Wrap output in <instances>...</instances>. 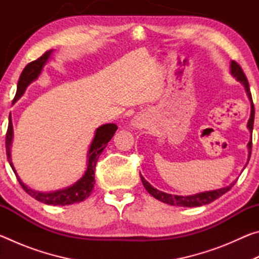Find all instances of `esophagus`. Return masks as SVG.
I'll use <instances>...</instances> for the list:
<instances>
[{"mask_svg":"<svg viewBox=\"0 0 259 259\" xmlns=\"http://www.w3.org/2000/svg\"><path fill=\"white\" fill-rule=\"evenodd\" d=\"M139 123H138V122L137 121H135V123H134V125H138Z\"/></svg>","mask_w":259,"mask_h":259,"instance_id":"obj_1","label":"esophagus"}]
</instances>
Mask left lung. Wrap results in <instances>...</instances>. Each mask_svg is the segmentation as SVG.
<instances>
[{
	"label": "left lung",
	"mask_w": 259,
	"mask_h": 259,
	"mask_svg": "<svg viewBox=\"0 0 259 259\" xmlns=\"http://www.w3.org/2000/svg\"><path fill=\"white\" fill-rule=\"evenodd\" d=\"M231 73L232 75L236 77V80L240 81L245 88V91H247L248 97L251 102V114H250V119L248 121V128L250 130V133H252L253 129V119H255V107H253V103H252V98H251V93H250V88H249V83L247 80V76L243 72V69L241 68L240 65L236 63V61L232 60L231 63ZM251 147H252V140L248 143V150H249V156H248V161L250 159L251 155ZM140 179H142L144 187L146 188V191L150 193L152 196H154L155 199L159 201H162V202L171 204V205H178V207H200V205L203 204H208L210 202H212L218 198H221L223 194H225L226 192H229L232 187L234 186V184L236 183L233 182L230 186L221 188V190H216V191H209V192H203V193H199V194L195 195H191V196H181V195H171L168 194V193L161 192L156 188L152 187L151 184L145 181L142 175H140Z\"/></svg>",
	"instance_id": "1"
}]
</instances>
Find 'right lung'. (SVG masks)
I'll use <instances>...</instances> for the list:
<instances>
[{"label":"right lung","mask_w":259,"mask_h":259,"mask_svg":"<svg viewBox=\"0 0 259 259\" xmlns=\"http://www.w3.org/2000/svg\"><path fill=\"white\" fill-rule=\"evenodd\" d=\"M51 52L52 50L45 52L40 58H37L34 61H30L27 66L24 68V71L19 77L18 87H17V93L14 98V102H16L17 99L20 98L25 93L26 88H27L29 83L34 81L35 78L40 75L42 67L45 66V64L47 63L48 58L50 57ZM116 129H117L116 124L108 123V124H104L102 126H99V128L96 130L95 138L93 140V143H91L89 154H88V157H89V159H88V168L84 176H83L77 183L74 184L73 186L65 188V190H61V191L51 192V193H40V192L33 191L32 188H28L26 186L25 184L20 181L19 177L17 176L16 170L14 168V165H12L11 159H10L11 140H12V135H14L12 134L14 133V130H12V122H11L10 115H9V125H8L7 137H6L7 156H8L9 162H10L12 170H14V172L16 174V177L18 179L20 186L23 187L24 191L32 196V198L46 204H52V205L73 204V203L81 202V201L85 200L88 196L91 194V192H93V188L95 185V170H96V164H97L98 157L105 150V147L107 146V143L112 139Z\"/></svg>","instance_id":"right-lung-1"}]
</instances>
